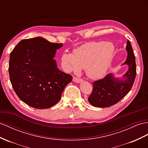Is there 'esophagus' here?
Instances as JSON below:
<instances>
[{"label": "esophagus", "instance_id": "obj_1", "mask_svg": "<svg viewBox=\"0 0 148 148\" xmlns=\"http://www.w3.org/2000/svg\"><path fill=\"white\" fill-rule=\"evenodd\" d=\"M73 81L75 82H77V83H79V82H81L82 81V79L78 78L77 77L74 76V77H73Z\"/></svg>", "mask_w": 148, "mask_h": 148}]
</instances>
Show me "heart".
<instances>
[{
    "label": "heart",
    "mask_w": 148,
    "mask_h": 148,
    "mask_svg": "<svg viewBox=\"0 0 148 148\" xmlns=\"http://www.w3.org/2000/svg\"><path fill=\"white\" fill-rule=\"evenodd\" d=\"M114 51V47L111 42H91L75 49L74 54L64 53L62 60L66 71L78 73L82 68L89 77L97 79L106 72Z\"/></svg>",
    "instance_id": "1"
}]
</instances>
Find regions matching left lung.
<instances>
[{
    "mask_svg": "<svg viewBox=\"0 0 148 148\" xmlns=\"http://www.w3.org/2000/svg\"><path fill=\"white\" fill-rule=\"evenodd\" d=\"M126 50L127 58L124 64L129 66V70L124 76V81L115 79L108 74L103 79L93 82V89L88 97L89 103L94 107L108 108L116 104L130 91L136 75L135 56L130 42L127 40Z\"/></svg>",
    "mask_w": 148,
    "mask_h": 148,
    "instance_id": "left-lung-1",
    "label": "left lung"
}]
</instances>
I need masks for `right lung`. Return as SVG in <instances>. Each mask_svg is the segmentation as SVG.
I'll return each instance as SVG.
<instances>
[{"label": "right lung", "mask_w": 148, "mask_h": 148, "mask_svg": "<svg viewBox=\"0 0 148 148\" xmlns=\"http://www.w3.org/2000/svg\"><path fill=\"white\" fill-rule=\"evenodd\" d=\"M62 45L38 37L20 41L10 52V82L18 98L29 106L47 109L54 106L73 80L53 59L56 49Z\"/></svg>", "instance_id": "1"}]
</instances>
